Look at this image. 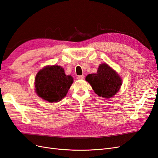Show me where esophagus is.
I'll return each instance as SVG.
<instances>
[{
  "label": "esophagus",
  "mask_w": 158,
  "mask_h": 158,
  "mask_svg": "<svg viewBox=\"0 0 158 158\" xmlns=\"http://www.w3.org/2000/svg\"><path fill=\"white\" fill-rule=\"evenodd\" d=\"M77 78L78 80H83L84 78V75H80V76H78Z\"/></svg>",
  "instance_id": "esophagus-1"
}]
</instances>
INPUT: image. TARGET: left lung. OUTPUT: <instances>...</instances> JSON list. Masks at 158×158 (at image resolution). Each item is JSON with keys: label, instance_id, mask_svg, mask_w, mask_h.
I'll list each match as a JSON object with an SVG mask.
<instances>
[{"label": "left lung", "instance_id": "8db88e82", "mask_svg": "<svg viewBox=\"0 0 158 158\" xmlns=\"http://www.w3.org/2000/svg\"><path fill=\"white\" fill-rule=\"evenodd\" d=\"M85 80L90 84L95 93L103 98L115 95L122 84L118 74L106 63L101 64L97 73L88 74Z\"/></svg>", "mask_w": 158, "mask_h": 158}]
</instances>
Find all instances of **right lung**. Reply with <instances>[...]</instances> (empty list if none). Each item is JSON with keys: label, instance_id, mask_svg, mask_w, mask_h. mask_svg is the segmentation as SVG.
<instances>
[{"label": "right lung", "instance_id": "1", "mask_svg": "<svg viewBox=\"0 0 158 158\" xmlns=\"http://www.w3.org/2000/svg\"><path fill=\"white\" fill-rule=\"evenodd\" d=\"M73 82V78L65 74L61 67L47 66L39 70L36 76L35 91L44 100L56 102L66 96Z\"/></svg>", "mask_w": 158, "mask_h": 158}]
</instances>
